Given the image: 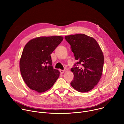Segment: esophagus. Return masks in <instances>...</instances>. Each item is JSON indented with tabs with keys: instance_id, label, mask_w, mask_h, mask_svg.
Wrapping results in <instances>:
<instances>
[{
	"instance_id": "esophagus-1",
	"label": "esophagus",
	"mask_w": 124,
	"mask_h": 124,
	"mask_svg": "<svg viewBox=\"0 0 124 124\" xmlns=\"http://www.w3.org/2000/svg\"><path fill=\"white\" fill-rule=\"evenodd\" d=\"M59 71H60V73L63 74V73H64V72H65V70H59Z\"/></svg>"
}]
</instances>
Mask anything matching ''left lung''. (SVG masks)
Listing matches in <instances>:
<instances>
[{
  "instance_id": "left-lung-1",
  "label": "left lung",
  "mask_w": 124,
  "mask_h": 124,
  "mask_svg": "<svg viewBox=\"0 0 124 124\" xmlns=\"http://www.w3.org/2000/svg\"><path fill=\"white\" fill-rule=\"evenodd\" d=\"M70 45L77 62L71 71L74 74L70 84L80 93L92 90L101 79L104 63L102 52L96 41L82 34L65 37Z\"/></svg>"
}]
</instances>
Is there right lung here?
Returning <instances> with one entry per match:
<instances>
[{
  "instance_id": "right-lung-1",
  "label": "right lung",
  "mask_w": 124,
  "mask_h": 124,
  "mask_svg": "<svg viewBox=\"0 0 124 124\" xmlns=\"http://www.w3.org/2000/svg\"><path fill=\"white\" fill-rule=\"evenodd\" d=\"M63 40L61 36L41 37L24 46L19 61L23 78L32 90L43 93L51 88L60 72L52 66L51 54Z\"/></svg>"
}]
</instances>
